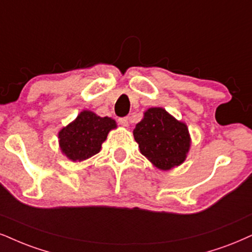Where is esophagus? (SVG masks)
<instances>
[{
    "label": "esophagus",
    "instance_id": "1",
    "mask_svg": "<svg viewBox=\"0 0 252 252\" xmlns=\"http://www.w3.org/2000/svg\"><path fill=\"white\" fill-rule=\"evenodd\" d=\"M119 124L120 125L125 126V127H128L129 125V119L127 117H123V118H119Z\"/></svg>",
    "mask_w": 252,
    "mask_h": 252
}]
</instances>
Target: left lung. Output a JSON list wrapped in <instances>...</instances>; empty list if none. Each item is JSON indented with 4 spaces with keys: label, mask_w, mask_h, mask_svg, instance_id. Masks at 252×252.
I'll list each match as a JSON object with an SVG mask.
<instances>
[{
    "label": "left lung",
    "mask_w": 252,
    "mask_h": 252,
    "mask_svg": "<svg viewBox=\"0 0 252 252\" xmlns=\"http://www.w3.org/2000/svg\"><path fill=\"white\" fill-rule=\"evenodd\" d=\"M142 155L158 168L167 170L181 164L190 146L186 124L161 107L150 108L133 131Z\"/></svg>",
    "instance_id": "obj_1"
}]
</instances>
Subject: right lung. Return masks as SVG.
Returning a JSON list of instances; mask_svg holds the SVG:
<instances>
[{
	"label": "right lung",
	"mask_w": 252,
	"mask_h": 252,
	"mask_svg": "<svg viewBox=\"0 0 252 252\" xmlns=\"http://www.w3.org/2000/svg\"><path fill=\"white\" fill-rule=\"evenodd\" d=\"M116 127V121L111 118H101L93 112L83 111L58 134L61 150L72 161L89 159L99 153L108 132Z\"/></svg>",
	"instance_id": "right-lung-1"
}]
</instances>
